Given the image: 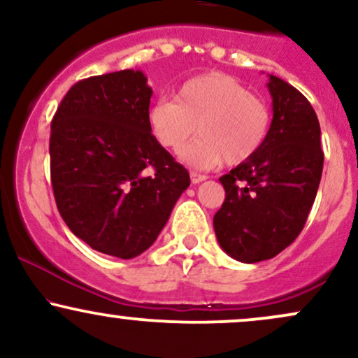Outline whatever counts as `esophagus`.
<instances>
[{
  "label": "esophagus",
  "mask_w": 358,
  "mask_h": 358,
  "mask_svg": "<svg viewBox=\"0 0 358 358\" xmlns=\"http://www.w3.org/2000/svg\"><path fill=\"white\" fill-rule=\"evenodd\" d=\"M190 180H192L193 185H196V183L205 182V180H207V176L200 175V173H195V171H192V173H190Z\"/></svg>",
  "instance_id": "esophagus-1"
}]
</instances>
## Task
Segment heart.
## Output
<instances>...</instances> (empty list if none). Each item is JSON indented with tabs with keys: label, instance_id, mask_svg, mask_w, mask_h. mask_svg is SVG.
I'll return each mask as SVG.
<instances>
[{
	"label": "heart",
	"instance_id": "1",
	"mask_svg": "<svg viewBox=\"0 0 358 358\" xmlns=\"http://www.w3.org/2000/svg\"><path fill=\"white\" fill-rule=\"evenodd\" d=\"M159 146L178 153L196 133L199 139L183 151L193 168L210 170L227 163L237 166L256 156L271 129L266 102L224 72H207L180 85L175 101L158 99L146 114Z\"/></svg>",
	"mask_w": 358,
	"mask_h": 358
}]
</instances>
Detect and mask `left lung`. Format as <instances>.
I'll return each instance as SVG.
<instances>
[{"label":"left lung","instance_id":"8db88e82","mask_svg":"<svg viewBox=\"0 0 358 358\" xmlns=\"http://www.w3.org/2000/svg\"><path fill=\"white\" fill-rule=\"evenodd\" d=\"M273 121L266 145L220 176L225 200L213 217L217 241L236 261L278 256L305 227L323 171L320 122L299 90L269 76Z\"/></svg>","mask_w":358,"mask_h":358}]
</instances>
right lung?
<instances>
[{
    "label": "right lung",
    "mask_w": 358,
    "mask_h": 358,
    "mask_svg": "<svg viewBox=\"0 0 358 358\" xmlns=\"http://www.w3.org/2000/svg\"><path fill=\"white\" fill-rule=\"evenodd\" d=\"M151 96L141 71L89 77L72 85L52 121L57 208L79 239L114 257L150 249L190 185L151 134Z\"/></svg>",
    "instance_id": "1"
}]
</instances>
